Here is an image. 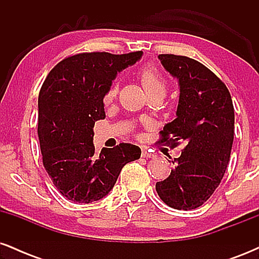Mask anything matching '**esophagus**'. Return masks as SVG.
Masks as SVG:
<instances>
[{
  "instance_id": "34e87169",
  "label": "esophagus",
  "mask_w": 259,
  "mask_h": 259,
  "mask_svg": "<svg viewBox=\"0 0 259 259\" xmlns=\"http://www.w3.org/2000/svg\"><path fill=\"white\" fill-rule=\"evenodd\" d=\"M141 156L144 157V158H154V157H156V154H154L152 151L147 150L146 147H144V148H142Z\"/></svg>"
}]
</instances>
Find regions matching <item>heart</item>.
Listing matches in <instances>:
<instances>
[{"label": "heart", "mask_w": 259, "mask_h": 259, "mask_svg": "<svg viewBox=\"0 0 259 259\" xmlns=\"http://www.w3.org/2000/svg\"><path fill=\"white\" fill-rule=\"evenodd\" d=\"M139 79L141 82L142 88L145 89V91L147 94L150 92L156 91V90H165V80L162 76L158 70L154 69L152 67H145L140 70L139 73ZM118 92V82H113L111 88L108 89V91L105 95V101L109 102L114 99V96Z\"/></svg>", "instance_id": "1"}]
</instances>
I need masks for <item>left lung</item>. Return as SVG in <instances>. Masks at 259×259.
<instances>
[{"mask_svg":"<svg viewBox=\"0 0 259 259\" xmlns=\"http://www.w3.org/2000/svg\"><path fill=\"white\" fill-rule=\"evenodd\" d=\"M163 67L179 80L177 118L159 133L160 142L185 147L170 175L156 184L160 200L175 209L202 206L219 186L234 141V106L224 82L198 61L159 55Z\"/></svg>","mask_w":259,"mask_h":259,"instance_id":"obj_1","label":"left lung"}]
</instances>
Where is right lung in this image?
Listing matches in <instances>:
<instances>
[{
    "mask_svg": "<svg viewBox=\"0 0 259 259\" xmlns=\"http://www.w3.org/2000/svg\"><path fill=\"white\" fill-rule=\"evenodd\" d=\"M141 56L142 51L78 53L56 64L45 79L38 94V141L44 167L67 200H101L121 168L141 156L140 147L125 142L97 154L92 142L95 121L106 117L103 97L112 80Z\"/></svg>",
    "mask_w": 259,
    "mask_h": 259,
    "instance_id": "1",
    "label": "right lung"
}]
</instances>
